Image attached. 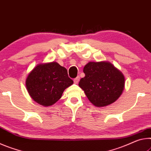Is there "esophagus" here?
Returning <instances> with one entry per match:
<instances>
[{
  "mask_svg": "<svg viewBox=\"0 0 151 151\" xmlns=\"http://www.w3.org/2000/svg\"><path fill=\"white\" fill-rule=\"evenodd\" d=\"M80 78L79 77V76H78V77H76V78L73 80L74 83H78L79 81H80Z\"/></svg>",
  "mask_w": 151,
  "mask_h": 151,
  "instance_id": "34e87169",
  "label": "esophagus"
}]
</instances>
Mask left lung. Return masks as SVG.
Masks as SVG:
<instances>
[{
  "label": "left lung",
  "instance_id": "8db88e82",
  "mask_svg": "<svg viewBox=\"0 0 151 151\" xmlns=\"http://www.w3.org/2000/svg\"><path fill=\"white\" fill-rule=\"evenodd\" d=\"M85 77L79 86L96 107H105L119 98L124 89L125 78L109 61H90L83 68Z\"/></svg>",
  "mask_w": 151,
  "mask_h": 151
}]
</instances>
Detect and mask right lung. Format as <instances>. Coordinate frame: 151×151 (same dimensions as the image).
<instances>
[{
	"mask_svg": "<svg viewBox=\"0 0 151 151\" xmlns=\"http://www.w3.org/2000/svg\"><path fill=\"white\" fill-rule=\"evenodd\" d=\"M68 71L55 61L39 63L28 74L26 88L31 98L45 107L53 105L73 84Z\"/></svg>",
	"mask_w": 151,
	"mask_h": 151,
	"instance_id": "1",
	"label": "right lung"
}]
</instances>
